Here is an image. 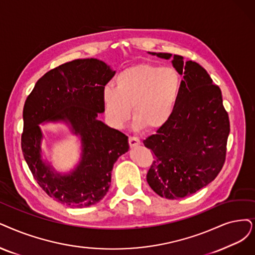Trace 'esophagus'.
<instances>
[{"mask_svg":"<svg viewBox=\"0 0 255 255\" xmlns=\"http://www.w3.org/2000/svg\"><path fill=\"white\" fill-rule=\"evenodd\" d=\"M128 144L130 147H135L140 144V140L137 137H128Z\"/></svg>","mask_w":255,"mask_h":255,"instance_id":"obj_1","label":"esophagus"}]
</instances>
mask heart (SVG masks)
I'll use <instances>...</instances> for the list:
<instances>
[{"instance_id":"b5f03b06","label":"heart","mask_w":255,"mask_h":255,"mask_svg":"<svg viewBox=\"0 0 255 255\" xmlns=\"http://www.w3.org/2000/svg\"><path fill=\"white\" fill-rule=\"evenodd\" d=\"M181 79L176 70L142 64L118 74L115 88L103 90V106L109 124L121 128L128 121L133 107L134 127L157 130L164 127L178 104Z\"/></svg>"}]
</instances>
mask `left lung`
Listing matches in <instances>:
<instances>
[{"label": "left lung", "mask_w": 255, "mask_h": 255, "mask_svg": "<svg viewBox=\"0 0 255 255\" xmlns=\"http://www.w3.org/2000/svg\"><path fill=\"white\" fill-rule=\"evenodd\" d=\"M171 63L183 75L178 104L167 124L143 143L155 155L146 175L148 185L160 197L175 200L217 178L226 159L230 124L221 89L207 71L192 60L184 63L180 55Z\"/></svg>", "instance_id": "left-lung-1"}]
</instances>
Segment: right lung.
Instances as JSON below:
<instances>
[{"label":"right lung","mask_w":255,"mask_h":255,"mask_svg":"<svg viewBox=\"0 0 255 255\" xmlns=\"http://www.w3.org/2000/svg\"><path fill=\"white\" fill-rule=\"evenodd\" d=\"M115 71L96 58L75 59L40 77L25 101L22 150L37 184L47 195L70 207H88L110 188L117 159L128 150V136L98 120L104 113L103 90ZM63 121L82 140V160L69 175L54 172L40 157L38 125Z\"/></svg>","instance_id":"obj_1"}]
</instances>
